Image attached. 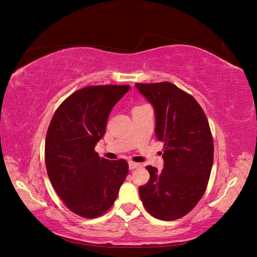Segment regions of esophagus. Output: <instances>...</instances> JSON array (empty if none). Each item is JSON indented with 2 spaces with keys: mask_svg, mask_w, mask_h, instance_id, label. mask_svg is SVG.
Returning a JSON list of instances; mask_svg holds the SVG:
<instances>
[{
  "mask_svg": "<svg viewBox=\"0 0 257 257\" xmlns=\"http://www.w3.org/2000/svg\"><path fill=\"white\" fill-rule=\"evenodd\" d=\"M138 167H141V164H138V163H135V162H128V168L131 169V170H133V169H135V168H138Z\"/></svg>",
  "mask_w": 257,
  "mask_h": 257,
  "instance_id": "esophagus-1",
  "label": "esophagus"
}]
</instances>
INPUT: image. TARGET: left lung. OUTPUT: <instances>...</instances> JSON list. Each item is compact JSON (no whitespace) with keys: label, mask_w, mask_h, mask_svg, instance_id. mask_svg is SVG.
<instances>
[{"label":"left lung","mask_w":257,"mask_h":257,"mask_svg":"<svg viewBox=\"0 0 257 257\" xmlns=\"http://www.w3.org/2000/svg\"><path fill=\"white\" fill-rule=\"evenodd\" d=\"M155 115V136L164 144V168L147 166V184L139 186L146 210L163 221L180 219L206 191L213 164V139L196 99L170 82L136 83Z\"/></svg>","instance_id":"8db88e82"}]
</instances>
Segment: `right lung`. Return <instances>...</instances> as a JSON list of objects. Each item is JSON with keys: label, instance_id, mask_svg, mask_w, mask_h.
<instances>
[{"label": "right lung", "instance_id": "add662e5", "mask_svg": "<svg viewBox=\"0 0 257 257\" xmlns=\"http://www.w3.org/2000/svg\"><path fill=\"white\" fill-rule=\"evenodd\" d=\"M130 85L82 88L60 105L46 135L45 162L50 182L66 207L88 219L104 214L128 174L125 160L100 159L94 151L113 106Z\"/></svg>", "mask_w": 257, "mask_h": 257}]
</instances>
